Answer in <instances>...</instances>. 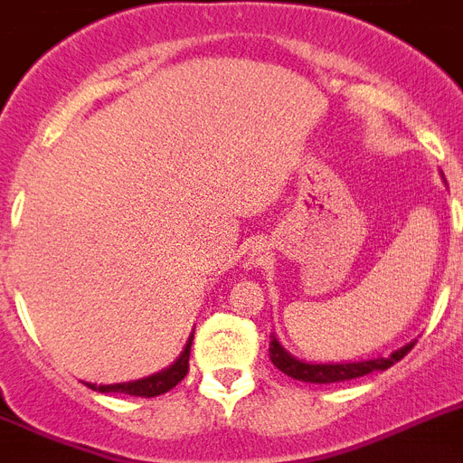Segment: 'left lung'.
Returning a JSON list of instances; mask_svg holds the SVG:
<instances>
[{
  "mask_svg": "<svg viewBox=\"0 0 463 463\" xmlns=\"http://www.w3.org/2000/svg\"><path fill=\"white\" fill-rule=\"evenodd\" d=\"M412 345L402 346L401 351L391 354L389 358H377V361H363V363H326V365H316V363H302L295 355L288 354L283 346L279 345V339L271 335L269 345V358L280 373H286L288 377L299 379V382H309V384H335V382H349V379L363 377L374 370H389L391 365H396L402 355H408Z\"/></svg>",
  "mask_w": 463,
  "mask_h": 463,
  "instance_id": "8db88e82",
  "label": "left lung"
}]
</instances>
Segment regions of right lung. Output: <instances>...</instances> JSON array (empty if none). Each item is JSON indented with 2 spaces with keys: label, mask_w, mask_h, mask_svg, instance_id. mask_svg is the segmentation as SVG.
Wrapping results in <instances>:
<instances>
[{
  "label": "right lung",
  "mask_w": 463,
  "mask_h": 463,
  "mask_svg": "<svg viewBox=\"0 0 463 463\" xmlns=\"http://www.w3.org/2000/svg\"><path fill=\"white\" fill-rule=\"evenodd\" d=\"M189 351H192V342L184 346L183 355L173 363L168 370L159 374H152L147 379H137V382H128V384H108V386H96L89 384L93 391H100V393H126V396H140V398H154L161 396L165 391H171L173 386H177L184 379V374L189 373Z\"/></svg>",
  "instance_id": "1"
}]
</instances>
